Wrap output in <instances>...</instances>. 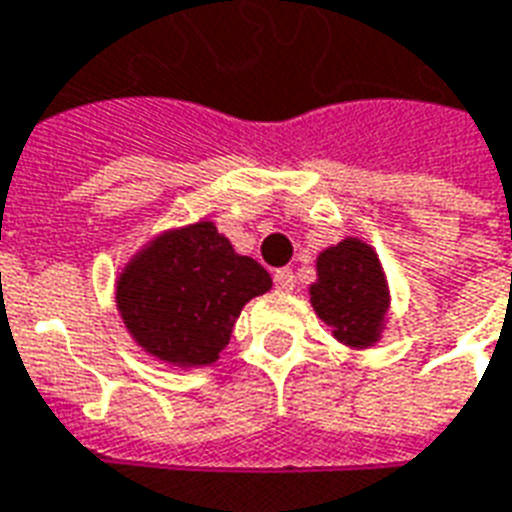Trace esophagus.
Listing matches in <instances>:
<instances>
[{
  "mask_svg": "<svg viewBox=\"0 0 512 512\" xmlns=\"http://www.w3.org/2000/svg\"><path fill=\"white\" fill-rule=\"evenodd\" d=\"M272 280H275L277 291H283V293H291L293 285H296L291 269H275V275H272Z\"/></svg>",
  "mask_w": 512,
  "mask_h": 512,
  "instance_id": "esophagus-1",
  "label": "esophagus"
}]
</instances>
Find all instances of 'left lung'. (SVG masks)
<instances>
[{
    "instance_id": "1",
    "label": "left lung",
    "mask_w": 512,
    "mask_h": 512,
    "mask_svg": "<svg viewBox=\"0 0 512 512\" xmlns=\"http://www.w3.org/2000/svg\"><path fill=\"white\" fill-rule=\"evenodd\" d=\"M315 267L318 280L310 285V304L318 318L344 347H374L390 310V285L374 248L360 237H344L318 253Z\"/></svg>"
}]
</instances>
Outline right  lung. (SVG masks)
Wrapping results in <instances>:
<instances>
[{
	"label": "right lung",
	"instance_id": "add662e5",
	"mask_svg": "<svg viewBox=\"0 0 512 512\" xmlns=\"http://www.w3.org/2000/svg\"><path fill=\"white\" fill-rule=\"evenodd\" d=\"M114 288L122 323L146 355L200 368L219 360L243 307L272 288V277L213 221H194L149 240Z\"/></svg>",
	"mask_w": 512,
	"mask_h": 512
}]
</instances>
